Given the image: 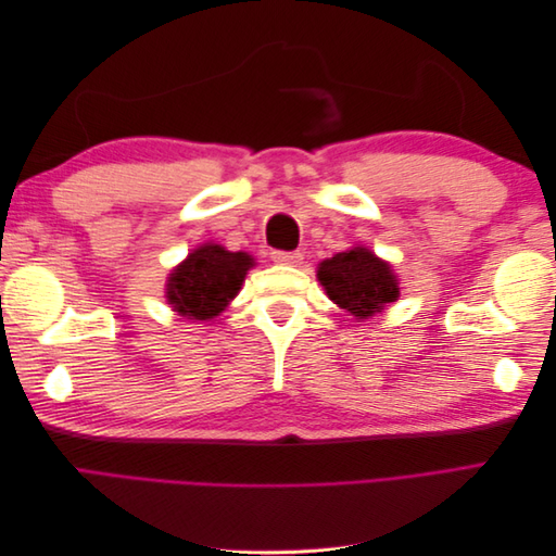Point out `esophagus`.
Listing matches in <instances>:
<instances>
[{
  "instance_id": "obj_1",
  "label": "esophagus",
  "mask_w": 556,
  "mask_h": 556,
  "mask_svg": "<svg viewBox=\"0 0 556 556\" xmlns=\"http://www.w3.org/2000/svg\"><path fill=\"white\" fill-rule=\"evenodd\" d=\"M271 260H274L276 264H288V266H296V264H301V260H304V255H301L299 250H294V252L274 250V252H271Z\"/></svg>"
}]
</instances>
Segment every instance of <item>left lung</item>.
Segmentation results:
<instances>
[{
  "instance_id": "8db88e82",
  "label": "left lung",
  "mask_w": 556,
  "mask_h": 556,
  "mask_svg": "<svg viewBox=\"0 0 556 556\" xmlns=\"http://www.w3.org/2000/svg\"><path fill=\"white\" fill-rule=\"evenodd\" d=\"M317 280L333 304L357 319L382 313L399 296L392 266L362 245L319 262Z\"/></svg>"
}]
</instances>
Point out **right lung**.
Masks as SVG:
<instances>
[{"instance_id":"add662e5","label":"right lung","mask_w":556,"mask_h":556,"mask_svg":"<svg viewBox=\"0 0 556 556\" xmlns=\"http://www.w3.org/2000/svg\"><path fill=\"white\" fill-rule=\"evenodd\" d=\"M252 266L255 260L248 252H229L217 243H204L169 274L166 299L182 317L211 319L239 294Z\"/></svg>"}]
</instances>
